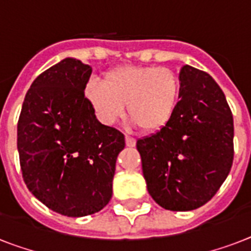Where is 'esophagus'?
Returning a JSON list of instances; mask_svg holds the SVG:
<instances>
[{"instance_id":"34e87169","label":"esophagus","mask_w":251,"mask_h":251,"mask_svg":"<svg viewBox=\"0 0 251 251\" xmlns=\"http://www.w3.org/2000/svg\"><path fill=\"white\" fill-rule=\"evenodd\" d=\"M125 141H126V146H127V147H135V145H137V141H135V139L131 137H126Z\"/></svg>"}]
</instances>
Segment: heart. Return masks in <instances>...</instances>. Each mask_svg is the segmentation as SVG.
<instances>
[{"label":"heart","mask_w":251,"mask_h":251,"mask_svg":"<svg viewBox=\"0 0 251 251\" xmlns=\"http://www.w3.org/2000/svg\"><path fill=\"white\" fill-rule=\"evenodd\" d=\"M181 94V79L175 70L164 66L124 65L104 74L101 80L91 79L84 96L102 125L112 126L125 114L150 134L164 130L175 116Z\"/></svg>","instance_id":"heart-1"}]
</instances>
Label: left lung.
Returning a JSON list of instances; mask_svg holds the SVG:
<instances>
[{
    "label": "left lung",
    "instance_id": "8db88e82",
    "mask_svg": "<svg viewBox=\"0 0 251 251\" xmlns=\"http://www.w3.org/2000/svg\"><path fill=\"white\" fill-rule=\"evenodd\" d=\"M181 94L171 124L137 142L147 190L165 210L206 204L233 163V116L210 74L185 65Z\"/></svg>",
    "mask_w": 251,
    "mask_h": 251
}]
</instances>
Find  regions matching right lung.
<instances>
[{
    "label": "right lung",
    "instance_id": "right-lung-1",
    "mask_svg": "<svg viewBox=\"0 0 251 251\" xmlns=\"http://www.w3.org/2000/svg\"><path fill=\"white\" fill-rule=\"evenodd\" d=\"M90 65L65 58L25 94L17 146L28 190L57 214L79 218L104 208L125 137L98 121L84 87Z\"/></svg>",
    "mask_w": 251,
    "mask_h": 251
}]
</instances>
